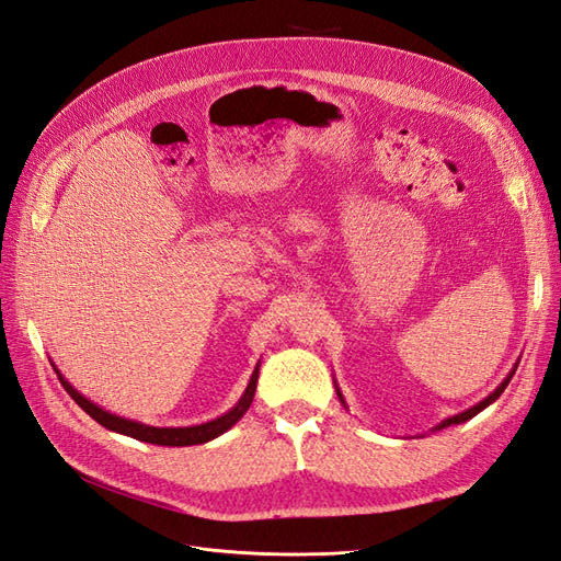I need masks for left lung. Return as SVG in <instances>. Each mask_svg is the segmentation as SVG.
I'll return each instance as SVG.
<instances>
[{"label": "left lung", "mask_w": 561, "mask_h": 561, "mask_svg": "<svg viewBox=\"0 0 561 561\" xmlns=\"http://www.w3.org/2000/svg\"><path fill=\"white\" fill-rule=\"evenodd\" d=\"M517 365H519V360L513 365V369H511V375H507L494 390H491V393L482 400V402H478L474 407H470V410H466V412H461V414H454V416H449V419H445L443 423H437V426L433 428V431H443V428H449V426H456V423H463V421H468V419H472V416H478L482 410H486V407L491 404V402H496L499 398H501V393L505 390V386L511 383V379H513V375H515V369H517ZM336 383V381H334ZM336 396H339V400H342V404L346 407V400H344V396H342V390H339V386H336Z\"/></svg>", "instance_id": "8db88e82"}]
</instances>
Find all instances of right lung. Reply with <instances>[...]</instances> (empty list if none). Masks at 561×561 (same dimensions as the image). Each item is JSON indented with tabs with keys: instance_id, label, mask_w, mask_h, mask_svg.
<instances>
[{
	"instance_id": "obj_1",
	"label": "right lung",
	"mask_w": 561,
	"mask_h": 561,
	"mask_svg": "<svg viewBox=\"0 0 561 561\" xmlns=\"http://www.w3.org/2000/svg\"><path fill=\"white\" fill-rule=\"evenodd\" d=\"M54 365V363H50ZM56 375L62 383V388L70 393V398L81 407L83 412H87L91 419H95L100 426H105L107 431H114V433H122V435H128L133 439H140V443H149V445H161V447H192V445H203V443H210V439L219 437L222 433H227L233 423H239V419L250 410L252 404V398H254V390H257V379H260V363L257 367H254L252 377L243 390L241 400L236 402L229 412H225L222 416H217L213 421H206V423H198V426H182V428H159V426H147V423H140V421H133V419H124V416H116L107 410H103V407L91 402L87 396H81L79 390L67 381L60 369L54 365Z\"/></svg>"
}]
</instances>
